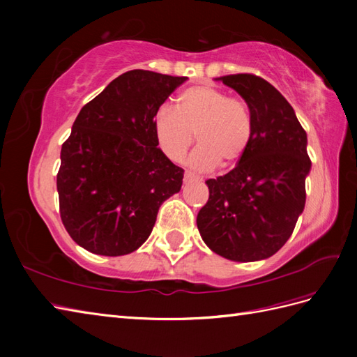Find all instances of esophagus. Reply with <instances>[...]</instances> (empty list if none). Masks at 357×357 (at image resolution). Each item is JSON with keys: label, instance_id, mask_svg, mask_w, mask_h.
Instances as JSON below:
<instances>
[{"label": "esophagus", "instance_id": "obj_1", "mask_svg": "<svg viewBox=\"0 0 357 357\" xmlns=\"http://www.w3.org/2000/svg\"><path fill=\"white\" fill-rule=\"evenodd\" d=\"M198 176H195L192 172H185L184 173V183H192V181H196Z\"/></svg>", "mask_w": 357, "mask_h": 357}]
</instances>
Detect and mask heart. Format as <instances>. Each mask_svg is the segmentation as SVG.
Returning <instances> with one entry per match:
<instances>
[{
	"mask_svg": "<svg viewBox=\"0 0 357 357\" xmlns=\"http://www.w3.org/2000/svg\"><path fill=\"white\" fill-rule=\"evenodd\" d=\"M155 133L165 156L178 162L198 141L190 158L198 170L231 167L245 155L253 138V115L242 96L213 86L183 90L174 110L161 109L155 116Z\"/></svg>",
	"mask_w": 357,
	"mask_h": 357,
	"instance_id": "heart-1",
	"label": "heart"
}]
</instances>
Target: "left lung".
<instances>
[{
    "mask_svg": "<svg viewBox=\"0 0 357 357\" xmlns=\"http://www.w3.org/2000/svg\"><path fill=\"white\" fill-rule=\"evenodd\" d=\"M221 79L252 109L253 138L233 170L206 181L208 201L196 224L216 255L261 261L282 248L304 211L312 167L307 133L291 105L264 78L236 73Z\"/></svg>",
    "mask_w": 357,
    "mask_h": 357,
    "instance_id": "8db88e82",
    "label": "left lung"
}]
</instances>
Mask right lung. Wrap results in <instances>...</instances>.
Wrapping results in <instances>:
<instances>
[{"instance_id": "1", "label": "right lung", "mask_w": 357, "mask_h": 357, "mask_svg": "<svg viewBox=\"0 0 357 357\" xmlns=\"http://www.w3.org/2000/svg\"><path fill=\"white\" fill-rule=\"evenodd\" d=\"M185 77L130 70L81 109L61 147L59 215L90 253L123 256L150 236L184 170L158 149L155 116Z\"/></svg>"}]
</instances>
